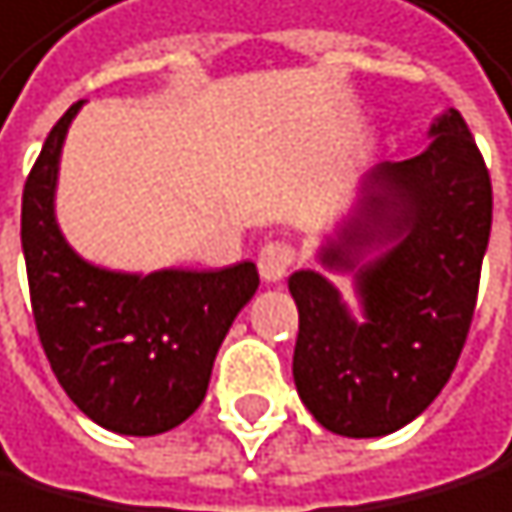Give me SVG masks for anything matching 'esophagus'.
I'll use <instances>...</instances> for the list:
<instances>
[{"label": "esophagus", "mask_w": 512, "mask_h": 512, "mask_svg": "<svg viewBox=\"0 0 512 512\" xmlns=\"http://www.w3.org/2000/svg\"><path fill=\"white\" fill-rule=\"evenodd\" d=\"M294 259H297V253H294V247H290V243H281V240L265 243V247L259 250V275L265 281L278 284L290 272Z\"/></svg>", "instance_id": "34e87169"}]
</instances>
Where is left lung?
I'll return each instance as SVG.
<instances>
[{"mask_svg":"<svg viewBox=\"0 0 512 512\" xmlns=\"http://www.w3.org/2000/svg\"><path fill=\"white\" fill-rule=\"evenodd\" d=\"M419 156L375 165L316 269L287 278L300 312L294 385L316 422L381 438L428 410L454 372L479 297L491 178L457 109ZM328 271L350 274L353 317Z\"/></svg>","mask_w":512,"mask_h":512,"instance_id":"obj_1","label":"left lung"}]
</instances>
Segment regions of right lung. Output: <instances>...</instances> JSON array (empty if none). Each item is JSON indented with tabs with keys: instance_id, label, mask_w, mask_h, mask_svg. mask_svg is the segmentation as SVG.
I'll list each match as a JSON object with an SVG mask.
<instances>
[{
	"instance_id": "obj_1",
	"label": "right lung",
	"mask_w": 512,
	"mask_h": 512,
	"mask_svg": "<svg viewBox=\"0 0 512 512\" xmlns=\"http://www.w3.org/2000/svg\"><path fill=\"white\" fill-rule=\"evenodd\" d=\"M84 99L58 118L21 203L33 322L77 410L115 435L149 438L203 403L215 353L259 287L253 262L215 272H112L77 256L55 218L58 162Z\"/></svg>"
}]
</instances>
